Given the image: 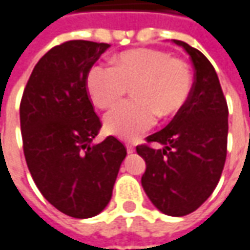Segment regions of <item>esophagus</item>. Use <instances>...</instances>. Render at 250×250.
<instances>
[{
  "mask_svg": "<svg viewBox=\"0 0 250 250\" xmlns=\"http://www.w3.org/2000/svg\"><path fill=\"white\" fill-rule=\"evenodd\" d=\"M125 147H127V153H130V154L135 151V147H134L132 145H130V143H127V145H125Z\"/></svg>",
  "mask_w": 250,
  "mask_h": 250,
  "instance_id": "obj_1",
  "label": "esophagus"
}]
</instances>
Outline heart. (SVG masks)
Returning a JSON list of instances; mask_svg holds the SVG:
<instances>
[{"label": "heart", "instance_id": "1", "mask_svg": "<svg viewBox=\"0 0 250 250\" xmlns=\"http://www.w3.org/2000/svg\"><path fill=\"white\" fill-rule=\"evenodd\" d=\"M132 86L134 100L119 103L107 113L105 128L123 139H137L157 118H170L186 107L191 96V71L184 61L153 48L119 54L113 66L93 64L86 89L96 107H112Z\"/></svg>", "mask_w": 250, "mask_h": 250}]
</instances>
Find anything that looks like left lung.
<instances>
[{
  "label": "left lung",
  "instance_id": "8db88e82",
  "mask_svg": "<svg viewBox=\"0 0 250 250\" xmlns=\"http://www.w3.org/2000/svg\"><path fill=\"white\" fill-rule=\"evenodd\" d=\"M189 55L195 81L186 107L161 131L137 146L146 162L142 187L151 203L170 216L191 214L210 198L228 153V103L214 66L186 42L173 40ZM161 143L164 149L149 145Z\"/></svg>",
  "mask_w": 250,
  "mask_h": 250
}]
</instances>
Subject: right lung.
Wrapping results in <instances>:
<instances>
[{
  "instance_id": "add662e5",
  "label": "right lung",
  "mask_w": 250,
  "mask_h": 250,
  "mask_svg": "<svg viewBox=\"0 0 250 250\" xmlns=\"http://www.w3.org/2000/svg\"><path fill=\"white\" fill-rule=\"evenodd\" d=\"M109 44L69 40L52 47L32 70L20 103L22 149L42 195L61 212L90 218L105 208L127 150L115 137L92 141L100 118L86 76Z\"/></svg>"
}]
</instances>
